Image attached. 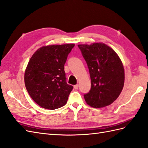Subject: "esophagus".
<instances>
[{
	"label": "esophagus",
	"mask_w": 148,
	"mask_h": 148,
	"mask_svg": "<svg viewBox=\"0 0 148 148\" xmlns=\"http://www.w3.org/2000/svg\"><path fill=\"white\" fill-rule=\"evenodd\" d=\"M78 88H79V84H75V85L74 86V88L75 89H77Z\"/></svg>",
	"instance_id": "1"
}]
</instances>
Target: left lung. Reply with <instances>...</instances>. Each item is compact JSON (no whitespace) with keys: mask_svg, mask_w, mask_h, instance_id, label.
I'll return each instance as SVG.
<instances>
[{"mask_svg":"<svg viewBox=\"0 0 148 148\" xmlns=\"http://www.w3.org/2000/svg\"><path fill=\"white\" fill-rule=\"evenodd\" d=\"M89 71L91 88L84 94L90 106L100 108L110 105L119 97L124 83V70L119 56L103 43L79 44Z\"/></svg>","mask_w":148,"mask_h":148,"instance_id":"left-lung-1","label":"left lung"}]
</instances>
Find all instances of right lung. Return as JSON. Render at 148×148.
<instances>
[{
    "label": "right lung",
    "instance_id": "obj_1",
    "mask_svg": "<svg viewBox=\"0 0 148 148\" xmlns=\"http://www.w3.org/2000/svg\"><path fill=\"white\" fill-rule=\"evenodd\" d=\"M74 44L42 47L32 55L24 74L25 88L32 99L44 109L64 106L73 86L67 84L64 71Z\"/></svg>",
    "mask_w": 148,
    "mask_h": 148
}]
</instances>
